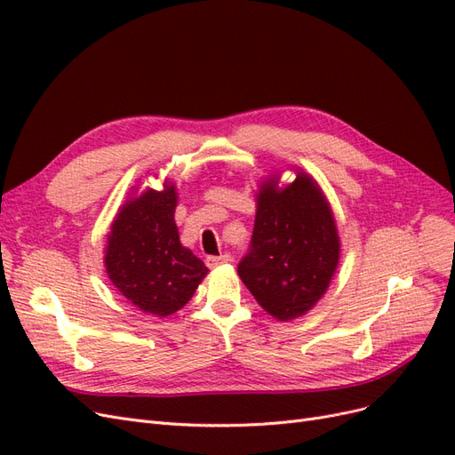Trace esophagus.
Masks as SVG:
<instances>
[{
	"mask_svg": "<svg viewBox=\"0 0 455 455\" xmlns=\"http://www.w3.org/2000/svg\"><path fill=\"white\" fill-rule=\"evenodd\" d=\"M231 259V256L229 254H220V256H206V266L209 267H216V266H220V264H228V261Z\"/></svg>",
	"mask_w": 455,
	"mask_h": 455,
	"instance_id": "obj_1",
	"label": "esophagus"
}]
</instances>
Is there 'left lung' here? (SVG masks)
Returning <instances> with one entry per match:
<instances>
[{
  "instance_id": "8db88e82",
  "label": "left lung",
  "mask_w": 455,
  "mask_h": 455,
  "mask_svg": "<svg viewBox=\"0 0 455 455\" xmlns=\"http://www.w3.org/2000/svg\"><path fill=\"white\" fill-rule=\"evenodd\" d=\"M339 259L334 216L307 174L279 189L261 184L249 252L237 271L258 304L279 321L307 313L323 298Z\"/></svg>"
}]
</instances>
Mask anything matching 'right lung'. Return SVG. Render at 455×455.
<instances>
[{"label": "right lung", "instance_id": "right-lung-1", "mask_svg": "<svg viewBox=\"0 0 455 455\" xmlns=\"http://www.w3.org/2000/svg\"><path fill=\"white\" fill-rule=\"evenodd\" d=\"M176 201L174 186L148 189L123 206L108 235L109 279L131 304L157 316L182 309L209 271L180 244Z\"/></svg>", "mask_w": 455, "mask_h": 455}]
</instances>
